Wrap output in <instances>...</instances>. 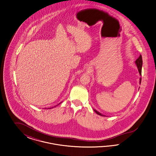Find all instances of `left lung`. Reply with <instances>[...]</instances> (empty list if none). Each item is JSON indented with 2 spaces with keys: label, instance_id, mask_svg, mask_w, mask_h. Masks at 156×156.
<instances>
[{
  "label": "left lung",
  "instance_id": "8db88e82",
  "mask_svg": "<svg viewBox=\"0 0 156 156\" xmlns=\"http://www.w3.org/2000/svg\"><path fill=\"white\" fill-rule=\"evenodd\" d=\"M136 65H137V68H138V72L140 74V76H141V71H142V58L141 55H140V57L138 58V59H136V61L135 62ZM141 78H140V83L141 84ZM94 111L97 114H98L99 115H101V116H105L103 115L102 114L99 113V112H98L97 110H96L95 109H94Z\"/></svg>",
  "mask_w": 156,
  "mask_h": 156
}]
</instances>
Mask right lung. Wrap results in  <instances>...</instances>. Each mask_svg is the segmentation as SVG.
Here are the masks:
<instances>
[{
  "label": "right lung",
  "mask_w": 156,
  "mask_h": 156,
  "mask_svg": "<svg viewBox=\"0 0 156 156\" xmlns=\"http://www.w3.org/2000/svg\"><path fill=\"white\" fill-rule=\"evenodd\" d=\"M62 102H60V103H59V104H58V105H57V106H58V105H59V104H61ZM55 107H56V106H54V107H52V108H48V109H51V108H55ZM45 109H46V108H45Z\"/></svg>",
  "instance_id": "right-lung-1"
}]
</instances>
